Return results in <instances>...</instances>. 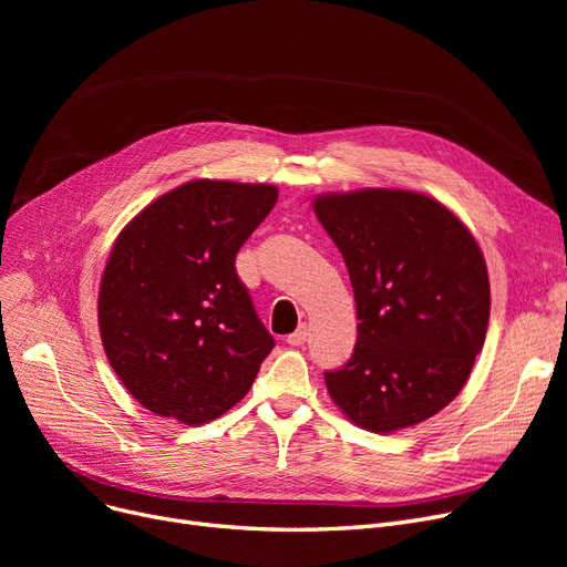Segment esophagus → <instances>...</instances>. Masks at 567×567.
Instances as JSON below:
<instances>
[{
	"label": "esophagus",
	"instance_id": "esophagus-1",
	"mask_svg": "<svg viewBox=\"0 0 567 567\" xmlns=\"http://www.w3.org/2000/svg\"><path fill=\"white\" fill-rule=\"evenodd\" d=\"M306 340H308V326H303V323L291 336H287V344H291V347H301V344H306Z\"/></svg>",
	"mask_w": 567,
	"mask_h": 567
}]
</instances>
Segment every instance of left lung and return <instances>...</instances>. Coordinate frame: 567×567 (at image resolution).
<instances>
[{
  "instance_id": "obj_1",
  "label": "left lung",
  "mask_w": 567,
  "mask_h": 567,
  "mask_svg": "<svg viewBox=\"0 0 567 567\" xmlns=\"http://www.w3.org/2000/svg\"><path fill=\"white\" fill-rule=\"evenodd\" d=\"M342 252L359 338L323 372L333 402L370 432L419 425L449 406L485 344L489 278L462 220L411 190L368 188L315 199Z\"/></svg>"
}]
</instances>
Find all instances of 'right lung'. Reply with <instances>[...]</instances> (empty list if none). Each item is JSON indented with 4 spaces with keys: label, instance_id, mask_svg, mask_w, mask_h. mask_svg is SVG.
Returning <instances> with one entry per match:
<instances>
[{
    "label": "right lung",
    "instance_id": "1",
    "mask_svg": "<svg viewBox=\"0 0 567 567\" xmlns=\"http://www.w3.org/2000/svg\"><path fill=\"white\" fill-rule=\"evenodd\" d=\"M276 202V186L197 178L118 234L99 326L112 370L144 409L202 425L250 391L276 340L234 264Z\"/></svg>",
    "mask_w": 567,
    "mask_h": 567
}]
</instances>
